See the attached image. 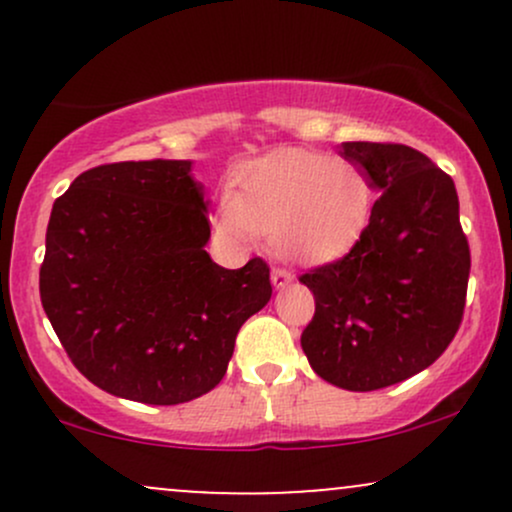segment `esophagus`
I'll return each mask as SVG.
<instances>
[{"instance_id":"esophagus-1","label":"esophagus","mask_w":512,"mask_h":512,"mask_svg":"<svg viewBox=\"0 0 512 512\" xmlns=\"http://www.w3.org/2000/svg\"><path fill=\"white\" fill-rule=\"evenodd\" d=\"M291 281H293L291 272H286V269H281V267H274V269H272V284H274V289H286V286H289Z\"/></svg>"}]
</instances>
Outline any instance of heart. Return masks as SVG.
<instances>
[{"label":"heart","mask_w":512,"mask_h":512,"mask_svg":"<svg viewBox=\"0 0 512 512\" xmlns=\"http://www.w3.org/2000/svg\"><path fill=\"white\" fill-rule=\"evenodd\" d=\"M368 209L370 182L356 163L284 149L240 170L223 226L245 238L269 233L286 260L320 262L354 243Z\"/></svg>","instance_id":"b5f03b06"}]
</instances>
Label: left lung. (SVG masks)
<instances>
[{
	"instance_id": "obj_1",
	"label": "left lung",
	"mask_w": 512,
	"mask_h": 512,
	"mask_svg": "<svg viewBox=\"0 0 512 512\" xmlns=\"http://www.w3.org/2000/svg\"><path fill=\"white\" fill-rule=\"evenodd\" d=\"M344 158L380 192L351 250L298 276L315 296L301 334L322 380L351 392L421 373L462 325L472 255L455 182L421 151L346 142Z\"/></svg>"
}]
</instances>
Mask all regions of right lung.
<instances>
[{
	"instance_id": "add662e5",
	"label": "right lung",
	"mask_w": 512,
	"mask_h": 512,
	"mask_svg": "<svg viewBox=\"0 0 512 512\" xmlns=\"http://www.w3.org/2000/svg\"><path fill=\"white\" fill-rule=\"evenodd\" d=\"M190 161L81 173L52 204L40 301L84 378L115 397L182 404L226 375L238 330L272 298L262 257L223 269Z\"/></svg>"
}]
</instances>
